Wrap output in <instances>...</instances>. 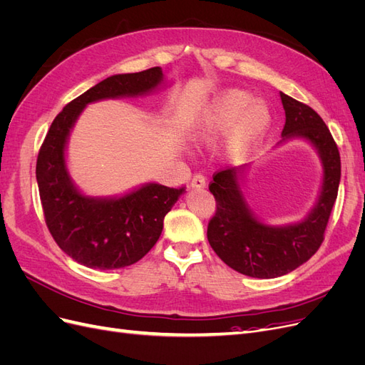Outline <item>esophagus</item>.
<instances>
[{"label":"esophagus","instance_id":"34e87169","mask_svg":"<svg viewBox=\"0 0 365 365\" xmlns=\"http://www.w3.org/2000/svg\"><path fill=\"white\" fill-rule=\"evenodd\" d=\"M205 184H207L205 178H204L201 173H196L193 178H192V181H190V185L193 187V189H204Z\"/></svg>","mask_w":365,"mask_h":365}]
</instances>
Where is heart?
<instances>
[{"mask_svg":"<svg viewBox=\"0 0 365 365\" xmlns=\"http://www.w3.org/2000/svg\"><path fill=\"white\" fill-rule=\"evenodd\" d=\"M271 125L267 103L252 101L250 93L228 90L220 94L196 128V137L215 141L230 129L225 150L230 157L240 158L262 141Z\"/></svg>","mask_w":365,"mask_h":365,"instance_id":"1","label":"heart"}]
</instances>
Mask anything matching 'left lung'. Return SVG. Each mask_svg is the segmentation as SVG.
Returning <instances> with one entry per match:
<instances>
[{
    "mask_svg": "<svg viewBox=\"0 0 365 365\" xmlns=\"http://www.w3.org/2000/svg\"><path fill=\"white\" fill-rule=\"evenodd\" d=\"M280 98L286 120L277 146L294 138L304 140L323 165L322 187L309 213L294 224L263 222L242 192L250 164L215 173L208 185L216 200V215L207 228L210 247L230 268L256 279L280 277L314 256L324 239L341 180L339 152L323 118L289 96L280 93Z\"/></svg>",
    "mask_w": 365,
    "mask_h": 365,
    "instance_id": "obj_1",
    "label": "left lung"
}]
</instances>
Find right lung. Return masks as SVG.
<instances>
[{"label": "right lung", "instance_id": "1", "mask_svg": "<svg viewBox=\"0 0 365 365\" xmlns=\"http://www.w3.org/2000/svg\"><path fill=\"white\" fill-rule=\"evenodd\" d=\"M164 85L160 67L108 77L65 106L42 143L36 181L47 227L59 248L88 268L118 269L145 257L160 239L164 216L184 187L146 182L118 196L85 195L67 168L71 130L90 103L148 96Z\"/></svg>", "mask_w": 365, "mask_h": 365}]
</instances>
